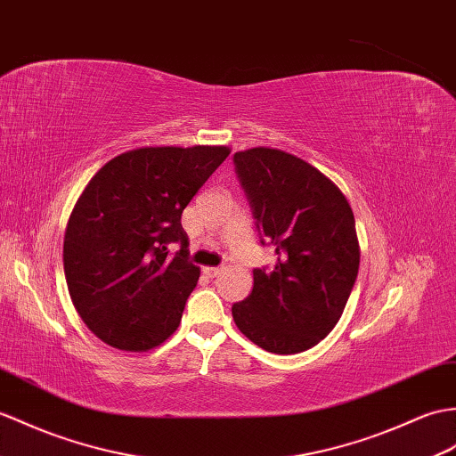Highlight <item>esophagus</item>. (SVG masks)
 Listing matches in <instances>:
<instances>
[{
  "mask_svg": "<svg viewBox=\"0 0 456 456\" xmlns=\"http://www.w3.org/2000/svg\"><path fill=\"white\" fill-rule=\"evenodd\" d=\"M221 272H224V268H214V266H206L204 268V273H206V276H209V278H217Z\"/></svg>",
  "mask_w": 456,
  "mask_h": 456,
  "instance_id": "obj_1",
  "label": "esophagus"
}]
</instances>
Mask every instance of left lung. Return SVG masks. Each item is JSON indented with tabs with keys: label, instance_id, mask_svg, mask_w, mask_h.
<instances>
[{
	"label": "left lung",
	"instance_id": "1",
	"mask_svg": "<svg viewBox=\"0 0 456 456\" xmlns=\"http://www.w3.org/2000/svg\"><path fill=\"white\" fill-rule=\"evenodd\" d=\"M262 237L276 245L272 272L254 270L252 291L232 321L272 354H299L332 332L359 270V240L347 198L297 155L252 147L235 153Z\"/></svg>",
	"mask_w": 456,
	"mask_h": 456
}]
</instances>
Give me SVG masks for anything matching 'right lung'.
Segmentation results:
<instances>
[{
	"instance_id": "add662e5",
	"label": "right lung",
	"mask_w": 456,
	"mask_h": 456,
	"mask_svg": "<svg viewBox=\"0 0 456 456\" xmlns=\"http://www.w3.org/2000/svg\"><path fill=\"white\" fill-rule=\"evenodd\" d=\"M229 153L227 145L137 147L85 186L63 235V272L73 306L104 344L147 352L178 328L200 278L180 216ZM171 241L181 242L175 257Z\"/></svg>"
}]
</instances>
